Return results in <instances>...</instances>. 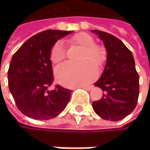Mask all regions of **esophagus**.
<instances>
[{
	"label": "esophagus",
	"mask_w": 150,
	"mask_h": 150,
	"mask_svg": "<svg viewBox=\"0 0 150 150\" xmlns=\"http://www.w3.org/2000/svg\"><path fill=\"white\" fill-rule=\"evenodd\" d=\"M81 88H83V89H85V90H87V91H89V90H91L92 89V86H87V87H85V86H83V87H81Z\"/></svg>",
	"instance_id": "esophagus-1"
}]
</instances>
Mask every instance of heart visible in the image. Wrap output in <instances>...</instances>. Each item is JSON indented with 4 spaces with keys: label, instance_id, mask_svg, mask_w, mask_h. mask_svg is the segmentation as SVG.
<instances>
[{
    "label": "heart",
    "instance_id": "obj_1",
    "mask_svg": "<svg viewBox=\"0 0 150 150\" xmlns=\"http://www.w3.org/2000/svg\"><path fill=\"white\" fill-rule=\"evenodd\" d=\"M69 42L82 47L79 61L80 63L64 62L56 67L54 75L57 81L67 87H81L86 85L96 77V66L100 68L104 62L105 52L99 46L95 45V41L88 34L79 33L74 35ZM66 57V49L62 42H55L50 51V60L58 63Z\"/></svg>",
    "mask_w": 150,
    "mask_h": 150
}]
</instances>
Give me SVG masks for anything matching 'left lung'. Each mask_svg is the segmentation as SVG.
Here are the masks:
<instances>
[{"mask_svg":"<svg viewBox=\"0 0 150 150\" xmlns=\"http://www.w3.org/2000/svg\"><path fill=\"white\" fill-rule=\"evenodd\" d=\"M103 42L107 62L103 75L95 83L104 91L93 102L95 112L103 119L119 121L129 115L137 104L139 75L131 51L117 37L100 30H92Z\"/></svg>","mask_w":150,"mask_h":150,"instance_id":"1","label":"left lung"}]
</instances>
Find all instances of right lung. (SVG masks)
Here are the masks:
<instances>
[{
  "label": "right lung",
  "mask_w": 150,
  "mask_h": 150,
  "mask_svg": "<svg viewBox=\"0 0 150 150\" xmlns=\"http://www.w3.org/2000/svg\"><path fill=\"white\" fill-rule=\"evenodd\" d=\"M73 31L46 30L25 42L13 55L8 71V88L18 109L35 120H48L62 113L69 102L71 90L56 85L50 51L61 38Z\"/></svg>",
  "instance_id": "1"
}]
</instances>
